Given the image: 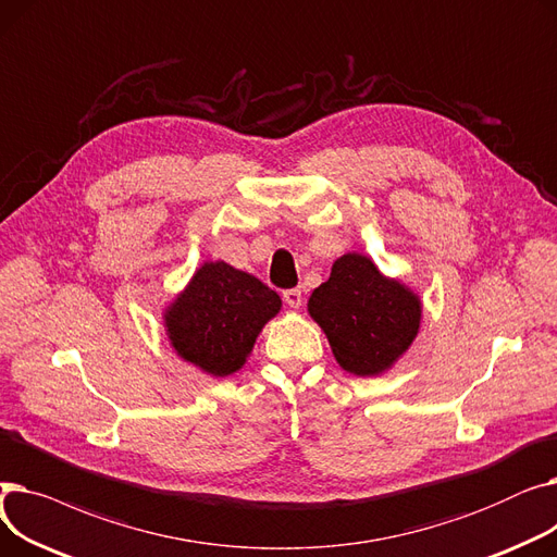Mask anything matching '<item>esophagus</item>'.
I'll return each instance as SVG.
<instances>
[{
    "label": "esophagus",
    "instance_id": "1",
    "mask_svg": "<svg viewBox=\"0 0 557 557\" xmlns=\"http://www.w3.org/2000/svg\"><path fill=\"white\" fill-rule=\"evenodd\" d=\"M284 302L290 309H300L302 307V290L300 288H286L284 290Z\"/></svg>",
    "mask_w": 557,
    "mask_h": 557
}]
</instances>
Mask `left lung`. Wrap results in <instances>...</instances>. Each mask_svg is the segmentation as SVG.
Returning a JSON list of instances; mask_svg holds the SVG:
<instances>
[{
  "label": "left lung",
  "instance_id": "left-lung-1",
  "mask_svg": "<svg viewBox=\"0 0 557 557\" xmlns=\"http://www.w3.org/2000/svg\"><path fill=\"white\" fill-rule=\"evenodd\" d=\"M307 311L345 372L379 376L413 345L422 300L399 280L386 277L370 257L347 252L334 261L330 280L313 288Z\"/></svg>",
  "mask_w": 557,
  "mask_h": 557
}]
</instances>
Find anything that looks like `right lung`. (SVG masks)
I'll return each instance as SVG.
<instances>
[{"mask_svg": "<svg viewBox=\"0 0 557 557\" xmlns=\"http://www.w3.org/2000/svg\"><path fill=\"white\" fill-rule=\"evenodd\" d=\"M280 309V296L255 275L205 261L162 318L175 355L219 379L244 368L259 332Z\"/></svg>", "mask_w": 557, "mask_h": 557, "instance_id": "1", "label": "right lung"}]
</instances>
